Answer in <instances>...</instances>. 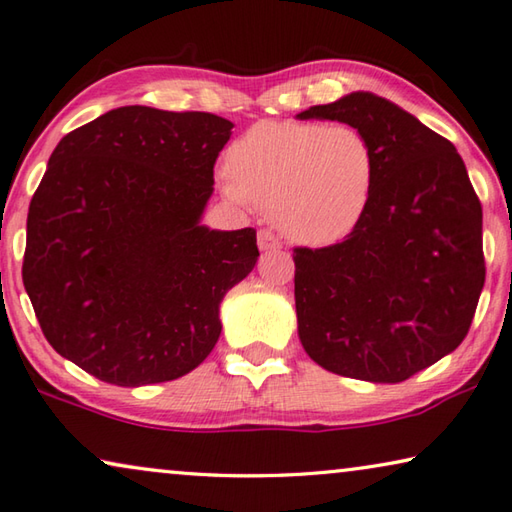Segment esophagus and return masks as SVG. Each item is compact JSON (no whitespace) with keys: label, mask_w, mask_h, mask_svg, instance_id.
Instances as JSON below:
<instances>
[{"label":"esophagus","mask_w":512,"mask_h":512,"mask_svg":"<svg viewBox=\"0 0 512 512\" xmlns=\"http://www.w3.org/2000/svg\"><path fill=\"white\" fill-rule=\"evenodd\" d=\"M283 243L278 240V236H274L269 229H260L258 231V249L260 252H276V249H281Z\"/></svg>","instance_id":"34e87169"}]
</instances>
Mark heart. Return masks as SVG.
<instances>
[{
	"label": "heart",
	"mask_w": 512,
	"mask_h": 512,
	"mask_svg": "<svg viewBox=\"0 0 512 512\" xmlns=\"http://www.w3.org/2000/svg\"><path fill=\"white\" fill-rule=\"evenodd\" d=\"M223 196L265 209L305 247L341 243L361 225L374 196V147L359 129L321 122L263 120L227 151Z\"/></svg>",
	"instance_id": "b5f03b06"
}]
</instances>
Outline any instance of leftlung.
I'll list each match as a JSON object with an SVG mask.
<instances>
[{
  "instance_id": "left-lung-1",
  "label": "left lung",
  "mask_w": 512,
  "mask_h": 512,
  "mask_svg": "<svg viewBox=\"0 0 512 512\" xmlns=\"http://www.w3.org/2000/svg\"><path fill=\"white\" fill-rule=\"evenodd\" d=\"M296 118L359 129L379 167L368 214L343 243L294 249L298 339L334 374L406 381L457 350L484 289L481 205L464 160L370 91Z\"/></svg>"
}]
</instances>
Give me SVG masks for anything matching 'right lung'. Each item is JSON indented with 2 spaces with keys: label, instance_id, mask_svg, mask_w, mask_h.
<instances>
[{
  "label": "right lung",
  "instance_id": "obj_1",
  "mask_svg": "<svg viewBox=\"0 0 512 512\" xmlns=\"http://www.w3.org/2000/svg\"><path fill=\"white\" fill-rule=\"evenodd\" d=\"M234 124L120 106L71 131L28 207L22 278L46 341L95 379L173 381L218 343L258 260L252 227L202 225Z\"/></svg>",
  "mask_w": 512,
  "mask_h": 512
}]
</instances>
